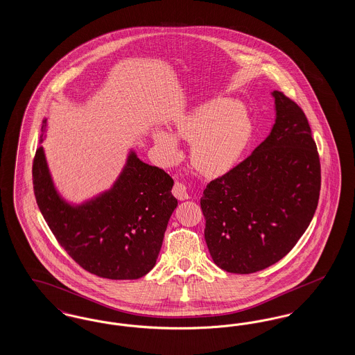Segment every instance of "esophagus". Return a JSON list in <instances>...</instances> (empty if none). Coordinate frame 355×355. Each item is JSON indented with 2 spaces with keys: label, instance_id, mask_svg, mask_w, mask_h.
Wrapping results in <instances>:
<instances>
[{
  "label": "esophagus",
  "instance_id": "1",
  "mask_svg": "<svg viewBox=\"0 0 355 355\" xmlns=\"http://www.w3.org/2000/svg\"><path fill=\"white\" fill-rule=\"evenodd\" d=\"M171 193H173V196H174L177 200H180V201H184V200L189 198L187 189H186V186L184 185V184H181V182H175V184H174L173 189H171Z\"/></svg>",
  "mask_w": 355,
  "mask_h": 355
}]
</instances>
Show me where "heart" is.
I'll list each match as a JSON object with an SVG mask.
<instances>
[{"label":"heart","mask_w":355,"mask_h":355,"mask_svg":"<svg viewBox=\"0 0 355 355\" xmlns=\"http://www.w3.org/2000/svg\"><path fill=\"white\" fill-rule=\"evenodd\" d=\"M253 133L249 117L229 98H216L194 109L174 125V135L191 142V162L205 175L217 177L236 166ZM166 159L178 155V144L162 130L154 135Z\"/></svg>","instance_id":"obj_1"}]
</instances>
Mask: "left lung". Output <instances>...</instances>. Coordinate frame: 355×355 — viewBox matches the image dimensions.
<instances>
[{
    "label": "left lung",
    "instance_id": "8db88e82",
    "mask_svg": "<svg viewBox=\"0 0 355 355\" xmlns=\"http://www.w3.org/2000/svg\"><path fill=\"white\" fill-rule=\"evenodd\" d=\"M277 119L269 137L201 198L205 239L222 270L250 274L282 259L317 210L321 162L304 110L274 90Z\"/></svg>",
    "mask_w": 355,
    "mask_h": 355
}]
</instances>
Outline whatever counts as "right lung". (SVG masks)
Segmentation results:
<instances>
[{"label":"right lung","mask_w":355,"mask_h":355,"mask_svg":"<svg viewBox=\"0 0 355 355\" xmlns=\"http://www.w3.org/2000/svg\"><path fill=\"white\" fill-rule=\"evenodd\" d=\"M32 173L35 201L51 233L84 270L107 279H137L152 270L178 203L165 170L132 152L113 189L77 207L57 194L42 146Z\"/></svg>","instance_id":"1"}]
</instances>
